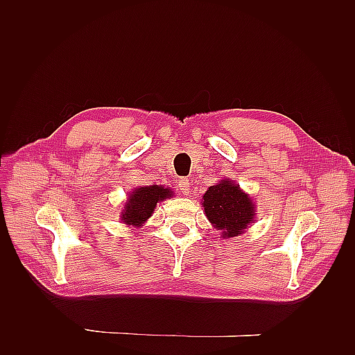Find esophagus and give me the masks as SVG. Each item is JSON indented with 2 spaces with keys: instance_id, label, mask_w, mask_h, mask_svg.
<instances>
[{
  "instance_id": "34e87169",
  "label": "esophagus",
  "mask_w": 355,
  "mask_h": 355,
  "mask_svg": "<svg viewBox=\"0 0 355 355\" xmlns=\"http://www.w3.org/2000/svg\"><path fill=\"white\" fill-rule=\"evenodd\" d=\"M179 191H180V194H184V196L189 194V180L187 178L179 180Z\"/></svg>"
}]
</instances>
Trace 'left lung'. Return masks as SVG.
<instances>
[{
    "instance_id": "left-lung-1",
    "label": "left lung",
    "mask_w": 355,
    "mask_h": 355,
    "mask_svg": "<svg viewBox=\"0 0 355 355\" xmlns=\"http://www.w3.org/2000/svg\"><path fill=\"white\" fill-rule=\"evenodd\" d=\"M202 207L213 228L220 231V239L243 234L254 220L256 214L249 194L230 179H223L206 191L202 196Z\"/></svg>"
}]
</instances>
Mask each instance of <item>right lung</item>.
<instances>
[{
    "mask_svg": "<svg viewBox=\"0 0 355 355\" xmlns=\"http://www.w3.org/2000/svg\"><path fill=\"white\" fill-rule=\"evenodd\" d=\"M171 196H173L171 189L161 185L136 188L128 194V200L121 211V220L125 225H132V227H142L151 218L157 202L170 198Z\"/></svg>",
    "mask_w": 355,
    "mask_h": 355,
    "instance_id": "right-lung-1",
    "label": "right lung"
}]
</instances>
